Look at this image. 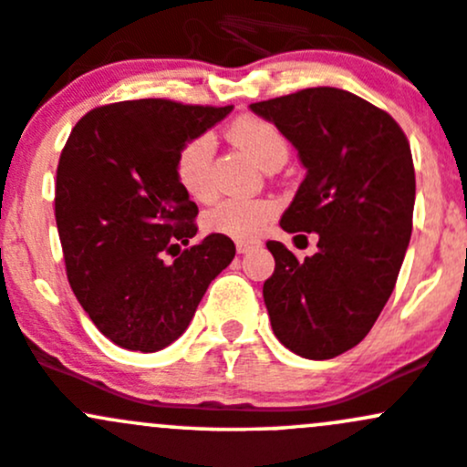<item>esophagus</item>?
Here are the masks:
<instances>
[{
  "mask_svg": "<svg viewBox=\"0 0 467 467\" xmlns=\"http://www.w3.org/2000/svg\"><path fill=\"white\" fill-rule=\"evenodd\" d=\"M234 246H237L239 254H244V253H250V250H257L262 246V242H257V239H237Z\"/></svg>",
  "mask_w": 467,
  "mask_h": 467,
  "instance_id": "1",
  "label": "esophagus"
}]
</instances>
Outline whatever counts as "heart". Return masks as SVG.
<instances>
[{
	"mask_svg": "<svg viewBox=\"0 0 467 467\" xmlns=\"http://www.w3.org/2000/svg\"><path fill=\"white\" fill-rule=\"evenodd\" d=\"M228 136L234 145L248 151L262 168L286 161L288 140L271 120L262 116H239L230 122ZM213 156L214 140L210 134H199L190 139L179 150L174 161L176 183L194 201H205L213 194ZM277 213L273 199H221L213 208L205 210L203 228L208 233L228 234L234 239L257 237Z\"/></svg>",
	"mask_w": 467,
	"mask_h": 467,
	"instance_id": "heart-1",
	"label": "heart"
}]
</instances>
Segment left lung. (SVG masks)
Instances as JSON below:
<instances>
[{
	"mask_svg": "<svg viewBox=\"0 0 467 467\" xmlns=\"http://www.w3.org/2000/svg\"><path fill=\"white\" fill-rule=\"evenodd\" d=\"M250 109L275 122L306 168L279 225L320 237L304 262L284 244H266L275 257L264 282L273 333L297 356L328 360L371 331L399 279L416 196L410 140L385 109L333 87Z\"/></svg>",
	"mask_w": 467,
	"mask_h": 467,
	"instance_id": "obj_1",
	"label": "left lung"
}]
</instances>
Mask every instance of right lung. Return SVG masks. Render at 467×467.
Returning <instances> with one entry per match:
<instances>
[{
    "label": "right lung",
    "mask_w": 467,
    "mask_h": 467,
    "mask_svg": "<svg viewBox=\"0 0 467 467\" xmlns=\"http://www.w3.org/2000/svg\"><path fill=\"white\" fill-rule=\"evenodd\" d=\"M230 109L165 98L111 102L68 134L56 179L67 277L91 322L122 349L171 345L233 262V239L219 233L180 250L199 230V208L174 176L181 147Z\"/></svg>",
    "instance_id": "obj_1"
}]
</instances>
